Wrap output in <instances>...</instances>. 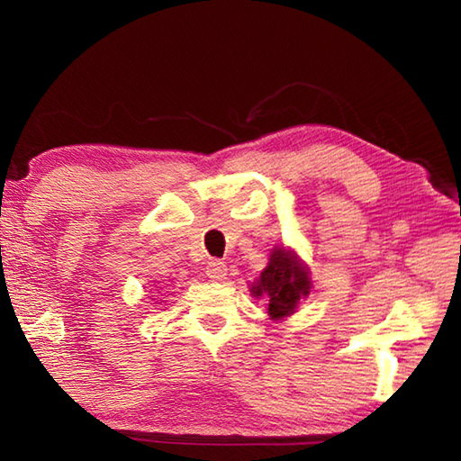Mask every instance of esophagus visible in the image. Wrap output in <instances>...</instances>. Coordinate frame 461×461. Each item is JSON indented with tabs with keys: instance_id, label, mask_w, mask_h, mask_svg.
<instances>
[{
	"instance_id": "obj_1",
	"label": "esophagus",
	"mask_w": 461,
	"mask_h": 461,
	"mask_svg": "<svg viewBox=\"0 0 461 461\" xmlns=\"http://www.w3.org/2000/svg\"><path fill=\"white\" fill-rule=\"evenodd\" d=\"M205 276H208L212 281H221L228 276V267H225V263L220 259H212L208 263V267H205Z\"/></svg>"
}]
</instances>
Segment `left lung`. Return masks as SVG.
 I'll return each mask as SVG.
<instances>
[{
    "instance_id": "obj_1",
    "label": "left lung",
    "mask_w": 461,
    "mask_h": 461,
    "mask_svg": "<svg viewBox=\"0 0 461 461\" xmlns=\"http://www.w3.org/2000/svg\"><path fill=\"white\" fill-rule=\"evenodd\" d=\"M311 291L309 269L295 253L285 248L271 251L267 267L261 271L259 279L251 285V295L269 299V317L279 321L295 312L299 301Z\"/></svg>"
}]
</instances>
